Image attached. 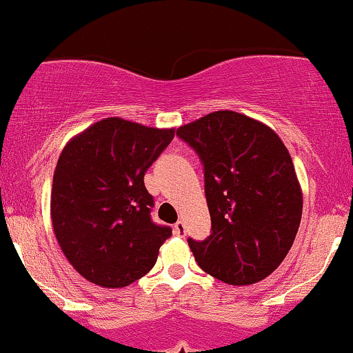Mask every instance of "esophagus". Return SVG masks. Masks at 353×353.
<instances>
[{
  "mask_svg": "<svg viewBox=\"0 0 353 353\" xmlns=\"http://www.w3.org/2000/svg\"><path fill=\"white\" fill-rule=\"evenodd\" d=\"M174 233H176L177 236H184L185 234L184 221H177L176 225H174Z\"/></svg>",
  "mask_w": 353,
  "mask_h": 353,
  "instance_id": "obj_1",
  "label": "esophagus"
}]
</instances>
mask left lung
Instances as JSON below:
<instances>
[{"instance_id":"obj_1","label":"left lung","mask_w":353,"mask_h":353,"mask_svg":"<svg viewBox=\"0 0 353 353\" xmlns=\"http://www.w3.org/2000/svg\"><path fill=\"white\" fill-rule=\"evenodd\" d=\"M203 164L212 234L189 241L200 269L251 285L282 264L300 228L303 195L292 156L259 120L216 110L177 128Z\"/></svg>"}]
</instances>
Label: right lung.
<instances>
[{"label": "right lung", "mask_w": 353, "mask_h": 353, "mask_svg": "<svg viewBox=\"0 0 353 353\" xmlns=\"http://www.w3.org/2000/svg\"><path fill=\"white\" fill-rule=\"evenodd\" d=\"M174 138L109 117L73 137L53 174L50 213L61 251L74 270L104 288H122L148 274L172 234L151 221L153 197L143 177Z\"/></svg>", "instance_id": "obj_1"}]
</instances>
